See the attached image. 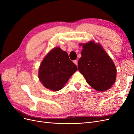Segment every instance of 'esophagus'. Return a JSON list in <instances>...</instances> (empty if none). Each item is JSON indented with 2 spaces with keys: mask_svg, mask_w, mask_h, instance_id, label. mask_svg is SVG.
I'll list each match as a JSON object with an SVG mask.
<instances>
[{
  "mask_svg": "<svg viewBox=\"0 0 134 134\" xmlns=\"http://www.w3.org/2000/svg\"><path fill=\"white\" fill-rule=\"evenodd\" d=\"M74 63L76 65H78V61H77V60H74Z\"/></svg>",
  "mask_w": 134,
  "mask_h": 134,
  "instance_id": "1",
  "label": "esophagus"
}]
</instances>
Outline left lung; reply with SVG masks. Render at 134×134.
I'll return each instance as SVG.
<instances>
[{
	"label": "left lung",
	"mask_w": 134,
	"mask_h": 134,
	"mask_svg": "<svg viewBox=\"0 0 134 134\" xmlns=\"http://www.w3.org/2000/svg\"><path fill=\"white\" fill-rule=\"evenodd\" d=\"M82 46L78 70L93 88L99 92L107 91L116 80L114 63L99 44L91 41Z\"/></svg>",
	"instance_id": "left-lung-1"
}]
</instances>
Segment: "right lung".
I'll return each instance as SVG.
<instances>
[{
  "label": "right lung",
  "instance_id": "add662e5",
  "mask_svg": "<svg viewBox=\"0 0 134 134\" xmlns=\"http://www.w3.org/2000/svg\"><path fill=\"white\" fill-rule=\"evenodd\" d=\"M78 68L68 54L55 47L43 60L39 68L38 76L44 87L53 91L62 90Z\"/></svg>",
  "mask_w": 134,
  "mask_h": 134
}]
</instances>
